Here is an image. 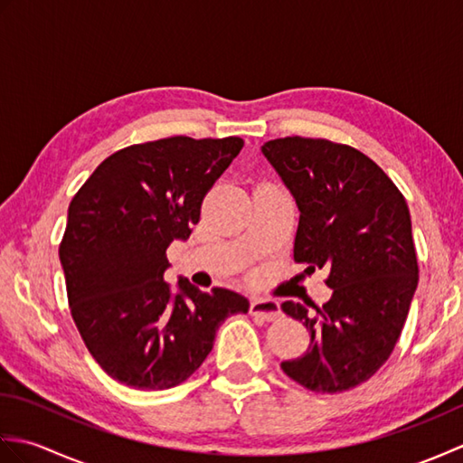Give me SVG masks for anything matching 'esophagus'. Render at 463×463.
Returning <instances> with one entry per match:
<instances>
[{"label":"esophagus","mask_w":463,"mask_h":463,"mask_svg":"<svg viewBox=\"0 0 463 463\" xmlns=\"http://www.w3.org/2000/svg\"><path fill=\"white\" fill-rule=\"evenodd\" d=\"M250 314L252 317L267 320V322L279 320L282 317L280 304L277 300H270V298H252L250 300Z\"/></svg>","instance_id":"1"}]
</instances>
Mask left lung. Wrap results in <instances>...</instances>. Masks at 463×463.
I'll list each match as a JSON object with an SVG mask.
<instances>
[{
	"label": "left lung",
	"mask_w": 463,
	"mask_h": 463,
	"mask_svg": "<svg viewBox=\"0 0 463 463\" xmlns=\"http://www.w3.org/2000/svg\"><path fill=\"white\" fill-rule=\"evenodd\" d=\"M300 211L294 260L330 270V300L317 312L282 310L310 332L304 356L280 364L322 394L366 382L390 358L418 287L406 199L380 166L348 145L284 137L260 146Z\"/></svg>",
	"instance_id": "obj_1"
}]
</instances>
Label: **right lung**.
Here are the masks:
<instances>
[{"label": "right lung", "mask_w": 463, "mask_h": 463, "mask_svg": "<svg viewBox=\"0 0 463 463\" xmlns=\"http://www.w3.org/2000/svg\"><path fill=\"white\" fill-rule=\"evenodd\" d=\"M242 145L169 137L125 146L69 204L59 260L71 317L97 364L125 386H179L209 356L224 318L249 312L239 292L165 282L166 249L191 237L206 191Z\"/></svg>", "instance_id": "1"}]
</instances>
